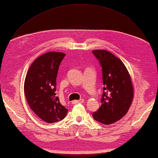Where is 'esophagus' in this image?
Wrapping results in <instances>:
<instances>
[{"label":"esophagus","mask_w":158,"mask_h":158,"mask_svg":"<svg viewBox=\"0 0 158 158\" xmlns=\"http://www.w3.org/2000/svg\"><path fill=\"white\" fill-rule=\"evenodd\" d=\"M84 102V100L83 99H80L79 100H73L72 102L73 104H79V103H83Z\"/></svg>","instance_id":"34e87169"}]
</instances>
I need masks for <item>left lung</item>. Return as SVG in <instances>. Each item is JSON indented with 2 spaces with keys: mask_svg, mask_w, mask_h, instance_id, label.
<instances>
[{
  "mask_svg": "<svg viewBox=\"0 0 158 158\" xmlns=\"http://www.w3.org/2000/svg\"><path fill=\"white\" fill-rule=\"evenodd\" d=\"M102 66V105L93 114L97 122L105 125L117 122L126 115L132 102L134 88L128 70L119 58L104 49L92 51Z\"/></svg>",
  "mask_w": 158,
  "mask_h": 158,
  "instance_id": "obj_1",
  "label": "left lung"
}]
</instances>
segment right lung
Wrapping results in <instances>:
<instances>
[{
	"mask_svg": "<svg viewBox=\"0 0 158 158\" xmlns=\"http://www.w3.org/2000/svg\"><path fill=\"white\" fill-rule=\"evenodd\" d=\"M65 55L49 52L40 56L30 66L25 78L23 89L28 105L47 123L59 122L68 112L56 96L58 68Z\"/></svg>",
	"mask_w": 158,
	"mask_h": 158,
	"instance_id": "1",
	"label": "right lung"
}]
</instances>
